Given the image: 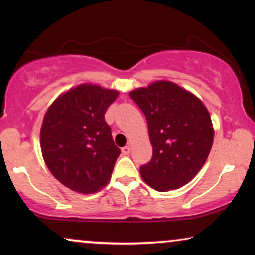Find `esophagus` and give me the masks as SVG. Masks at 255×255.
Listing matches in <instances>:
<instances>
[{"label":"esophagus","mask_w":255,"mask_h":255,"mask_svg":"<svg viewBox=\"0 0 255 255\" xmlns=\"http://www.w3.org/2000/svg\"><path fill=\"white\" fill-rule=\"evenodd\" d=\"M122 153H123L124 155H128L131 153V147L130 146H125V147L122 148Z\"/></svg>","instance_id":"34e87169"}]
</instances>
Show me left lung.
Wrapping results in <instances>:
<instances>
[{"label":"left lung","instance_id":"1","mask_svg":"<svg viewBox=\"0 0 255 255\" xmlns=\"http://www.w3.org/2000/svg\"><path fill=\"white\" fill-rule=\"evenodd\" d=\"M145 114L153 155L140 167L142 180L158 191L189 183L207 161L214 125L204 103L189 90L158 80L130 92Z\"/></svg>","mask_w":255,"mask_h":255}]
</instances>
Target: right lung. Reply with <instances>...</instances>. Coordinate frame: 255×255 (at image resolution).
Here are the masks:
<instances>
[{
  "label": "right lung",
  "mask_w": 255,
  "mask_h": 255,
  "mask_svg": "<svg viewBox=\"0 0 255 255\" xmlns=\"http://www.w3.org/2000/svg\"><path fill=\"white\" fill-rule=\"evenodd\" d=\"M118 90L81 83L55 99L44 115L40 148L47 168L61 184L94 194L109 182L121 149L104 114Z\"/></svg>",
  "instance_id": "add662e5"
}]
</instances>
